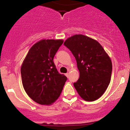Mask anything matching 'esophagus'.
<instances>
[{
  "instance_id": "esophagus-1",
  "label": "esophagus",
  "mask_w": 130,
  "mask_h": 130,
  "mask_svg": "<svg viewBox=\"0 0 130 130\" xmlns=\"http://www.w3.org/2000/svg\"><path fill=\"white\" fill-rule=\"evenodd\" d=\"M65 75L66 76V77H69V73H66Z\"/></svg>"
}]
</instances>
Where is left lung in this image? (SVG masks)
Returning <instances> with one entry per match:
<instances>
[{"label":"left lung","mask_w":130,"mask_h":130,"mask_svg":"<svg viewBox=\"0 0 130 130\" xmlns=\"http://www.w3.org/2000/svg\"><path fill=\"white\" fill-rule=\"evenodd\" d=\"M64 45L77 61L80 76L73 85L77 93L86 101L96 100L111 81L112 66L109 57L97 41L83 35L67 38Z\"/></svg>","instance_id":"left-lung-1"}]
</instances>
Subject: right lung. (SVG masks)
I'll use <instances>...</instances> for the list:
<instances>
[{
	"label": "right lung",
	"instance_id": "right-lung-1",
	"mask_svg": "<svg viewBox=\"0 0 130 130\" xmlns=\"http://www.w3.org/2000/svg\"><path fill=\"white\" fill-rule=\"evenodd\" d=\"M63 43L62 40H42L28 51L21 66L26 93L41 105H50L60 96L67 78L60 74L53 59Z\"/></svg>",
	"mask_w": 130,
	"mask_h": 130
}]
</instances>
